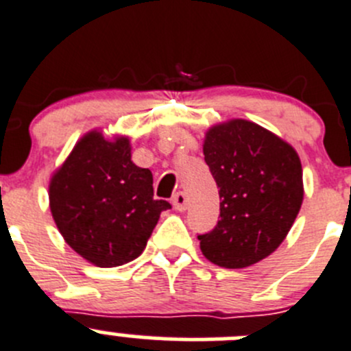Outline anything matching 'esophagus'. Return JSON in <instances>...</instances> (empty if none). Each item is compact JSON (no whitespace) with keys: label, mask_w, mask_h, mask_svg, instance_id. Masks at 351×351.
Wrapping results in <instances>:
<instances>
[{"label":"esophagus","mask_w":351,"mask_h":351,"mask_svg":"<svg viewBox=\"0 0 351 351\" xmlns=\"http://www.w3.org/2000/svg\"><path fill=\"white\" fill-rule=\"evenodd\" d=\"M172 204H174V208L177 211H186L187 210V196L186 193H177L174 194V197H172Z\"/></svg>","instance_id":"1"}]
</instances>
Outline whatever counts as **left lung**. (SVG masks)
I'll return each mask as SVG.
<instances>
[{
    "instance_id": "1",
    "label": "left lung",
    "mask_w": 351,
    "mask_h": 351,
    "mask_svg": "<svg viewBox=\"0 0 351 351\" xmlns=\"http://www.w3.org/2000/svg\"><path fill=\"white\" fill-rule=\"evenodd\" d=\"M203 154L220 189V220L197 235L201 252L221 268L256 265L276 251L297 218L300 158L282 138L245 119L210 128Z\"/></svg>"
}]
</instances>
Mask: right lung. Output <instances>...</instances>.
I'll use <instances>...</instances> for the list:
<instances>
[{
  "instance_id": "add662e5",
  "label": "right lung",
  "mask_w": 351,
  "mask_h": 351,
  "mask_svg": "<svg viewBox=\"0 0 351 351\" xmlns=\"http://www.w3.org/2000/svg\"><path fill=\"white\" fill-rule=\"evenodd\" d=\"M49 206L73 251L92 265L114 268L143 252L171 203L154 199V176L133 164L126 136L110 141L90 131L54 172Z\"/></svg>"
}]
</instances>
